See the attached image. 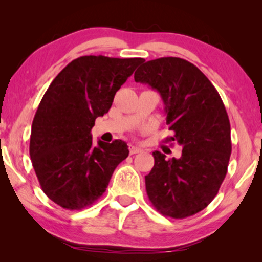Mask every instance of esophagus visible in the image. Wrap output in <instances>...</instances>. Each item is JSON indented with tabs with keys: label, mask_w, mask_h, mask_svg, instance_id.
I'll use <instances>...</instances> for the list:
<instances>
[{
	"label": "esophagus",
	"mask_w": 262,
	"mask_h": 262,
	"mask_svg": "<svg viewBox=\"0 0 262 262\" xmlns=\"http://www.w3.org/2000/svg\"><path fill=\"white\" fill-rule=\"evenodd\" d=\"M128 150H130L131 155H135V154H138V152L143 151L142 148H139V146H137V145H132V144L128 146Z\"/></svg>",
	"instance_id": "34e87169"
}]
</instances>
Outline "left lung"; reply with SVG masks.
Instances as JSON below:
<instances>
[{"label":"left lung","instance_id":"8db88e82","mask_svg":"<svg viewBox=\"0 0 262 262\" xmlns=\"http://www.w3.org/2000/svg\"><path fill=\"white\" fill-rule=\"evenodd\" d=\"M135 81L160 93L170 137L182 146L179 159L154 151L145 177L150 202L163 216L186 218L205 209L227 175L230 121L217 89L194 64L178 57L143 62Z\"/></svg>","mask_w":262,"mask_h":262}]
</instances>
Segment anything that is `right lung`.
I'll return each instance as SVG.
<instances>
[{
  "label": "right lung",
  "mask_w": 262,
  "mask_h": 262,
  "mask_svg": "<svg viewBox=\"0 0 262 262\" xmlns=\"http://www.w3.org/2000/svg\"><path fill=\"white\" fill-rule=\"evenodd\" d=\"M143 58L82 56L51 82L32 123L30 156L46 195L68 210H82L105 193L114 169L128 156L116 139L93 143L95 119Z\"/></svg>",
  "instance_id": "right-lung-1"
}]
</instances>
